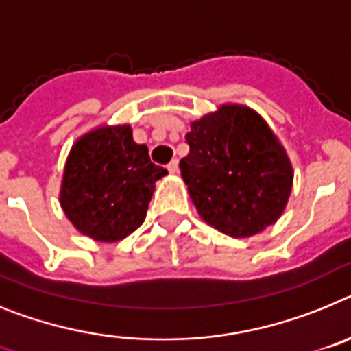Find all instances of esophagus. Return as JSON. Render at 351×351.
I'll use <instances>...</instances> for the list:
<instances>
[{"instance_id": "34e87169", "label": "esophagus", "mask_w": 351, "mask_h": 351, "mask_svg": "<svg viewBox=\"0 0 351 351\" xmlns=\"http://www.w3.org/2000/svg\"><path fill=\"white\" fill-rule=\"evenodd\" d=\"M167 171H169V173H178V160H176V158H173L171 162L167 164Z\"/></svg>"}]
</instances>
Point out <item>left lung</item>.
<instances>
[{
    "mask_svg": "<svg viewBox=\"0 0 351 351\" xmlns=\"http://www.w3.org/2000/svg\"><path fill=\"white\" fill-rule=\"evenodd\" d=\"M182 178L203 221L230 237L272 226L288 203L293 169L267 121L226 104L191 123Z\"/></svg>",
    "mask_w": 351,
    "mask_h": 351,
    "instance_id": "1",
    "label": "left lung"
}]
</instances>
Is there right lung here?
Listing matches in <instances>:
<instances>
[{"label": "right lung", "mask_w": 351, "mask_h": 351, "mask_svg": "<svg viewBox=\"0 0 351 351\" xmlns=\"http://www.w3.org/2000/svg\"><path fill=\"white\" fill-rule=\"evenodd\" d=\"M164 175L148 148L134 143L129 125L100 127L72 146L60 203L81 233L117 242L141 226L155 182Z\"/></svg>", "instance_id": "add662e5"}]
</instances>
